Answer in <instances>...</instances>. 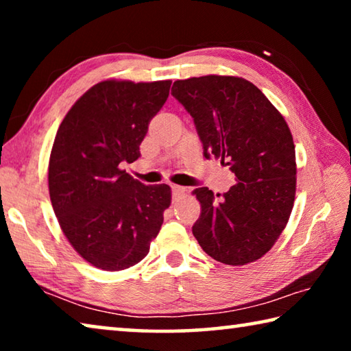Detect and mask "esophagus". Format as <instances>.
I'll use <instances>...</instances> for the list:
<instances>
[{
  "label": "esophagus",
  "instance_id": "obj_1",
  "mask_svg": "<svg viewBox=\"0 0 351 351\" xmlns=\"http://www.w3.org/2000/svg\"><path fill=\"white\" fill-rule=\"evenodd\" d=\"M186 187H181V186H171V193H173V199H178V198H181V197H184V195H186Z\"/></svg>",
  "mask_w": 351,
  "mask_h": 351
}]
</instances>
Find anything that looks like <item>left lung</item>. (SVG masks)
I'll return each instance as SVG.
<instances>
[{
    "instance_id": "1",
    "label": "left lung",
    "mask_w": 351,
    "mask_h": 351,
    "mask_svg": "<svg viewBox=\"0 0 351 351\" xmlns=\"http://www.w3.org/2000/svg\"><path fill=\"white\" fill-rule=\"evenodd\" d=\"M204 156L219 159L237 176L223 195L193 190L201 215L192 232L219 263L241 266L263 257L287 226L295 198V150L285 117L254 83L232 75L176 80Z\"/></svg>"
}]
</instances>
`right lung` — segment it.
I'll return each instance as SVG.
<instances>
[{
    "label": "right lung",
    "instance_id": "right-lung-1",
    "mask_svg": "<svg viewBox=\"0 0 351 351\" xmlns=\"http://www.w3.org/2000/svg\"><path fill=\"white\" fill-rule=\"evenodd\" d=\"M170 80H104L71 106L49 158V197L75 252L105 271L145 257L171 203L167 184L145 186L122 165L141 156Z\"/></svg>",
    "mask_w": 351,
    "mask_h": 351
}]
</instances>
